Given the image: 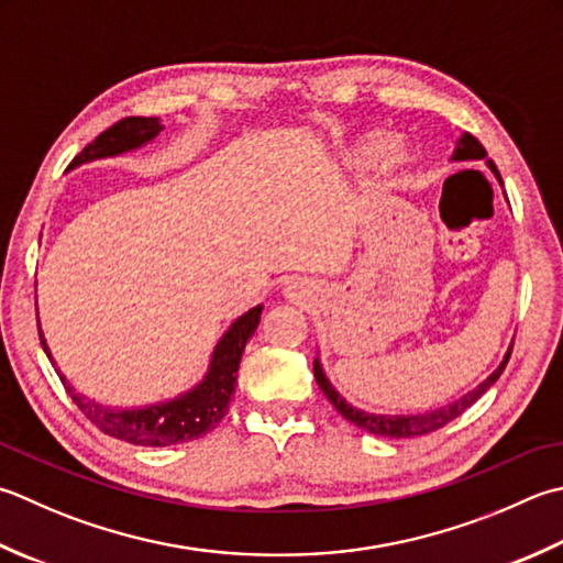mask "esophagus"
<instances>
[{
    "label": "esophagus",
    "mask_w": 563,
    "mask_h": 563,
    "mask_svg": "<svg viewBox=\"0 0 563 563\" xmlns=\"http://www.w3.org/2000/svg\"><path fill=\"white\" fill-rule=\"evenodd\" d=\"M283 295L288 297L290 302H305L307 297L312 295V288H310V285H307L302 278H292V280L285 283Z\"/></svg>",
    "instance_id": "obj_1"
}]
</instances>
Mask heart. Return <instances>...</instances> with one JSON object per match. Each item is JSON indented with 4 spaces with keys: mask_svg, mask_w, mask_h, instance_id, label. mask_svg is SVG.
Wrapping results in <instances>:
<instances>
[{
    "mask_svg": "<svg viewBox=\"0 0 563 563\" xmlns=\"http://www.w3.org/2000/svg\"><path fill=\"white\" fill-rule=\"evenodd\" d=\"M378 151H380L383 173H395L405 163V148L400 146V143L388 141L380 148V139L376 134H368V136H363V139L351 143V146L344 151V156H341V163H344V168H349V170H361V168H366L373 158H376Z\"/></svg>",
    "mask_w": 563,
    "mask_h": 563,
    "instance_id": "1",
    "label": "heart"
}]
</instances>
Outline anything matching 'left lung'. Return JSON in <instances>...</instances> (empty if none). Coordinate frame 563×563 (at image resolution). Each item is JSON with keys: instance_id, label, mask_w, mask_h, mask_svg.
<instances>
[{"instance_id": "8db88e82", "label": "left lung", "mask_w": 563, "mask_h": 563, "mask_svg": "<svg viewBox=\"0 0 563 563\" xmlns=\"http://www.w3.org/2000/svg\"><path fill=\"white\" fill-rule=\"evenodd\" d=\"M451 161H454V163H476V161H483L493 170L495 178H498V183L503 185L500 173H498V168H495V163L488 158L486 148H483L481 141L476 136H471L468 131H464V134L456 139V146H454V153H451ZM510 354H512V344L508 346V351H505L500 366L495 368L486 380H481L476 388L468 390L466 395H461L459 400L449 402L444 407H437V410L417 412V415H376V412L358 410V407L346 402L344 395H341L334 388V385L329 383L319 356L314 358V378H317L319 388H322V393L327 395V400L332 402L336 407V412L344 417V420H349L351 424H356L358 429H363V432H371V434H376V437L407 439V437H422V434H429V432H437V429H442L451 420H456L461 412H466L468 407L476 402L495 380L500 378V373L505 371V366H508Z\"/></svg>"}]
</instances>
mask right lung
Instances as JSON below:
<instances>
[{
	"mask_svg": "<svg viewBox=\"0 0 563 563\" xmlns=\"http://www.w3.org/2000/svg\"><path fill=\"white\" fill-rule=\"evenodd\" d=\"M161 131H163V124L158 117L121 119L114 126H109L104 134H99L90 146H85L80 153H77L70 163V170L77 168V165L102 161V158H114V156H121V153L136 151L156 139ZM261 312H263V305H256L231 322V327L222 334V339L217 341L202 380L192 385L190 390L175 395L173 400L153 402L146 407H131V410L129 407L102 405L95 398H87L82 393H75L68 378L60 373L58 363H55L51 349L46 344V336H43L41 324H38V336H41L43 351H46L48 361L53 363V368L58 371L65 390L70 393L73 402L80 407L82 415L95 427L102 429V432L109 437L121 439V442H129V444H136V446H173V444H185V442H192V439H200L222 422V417L227 415V407L231 402V395H234V388H236V371L241 363V354H244L249 339L258 329Z\"/></svg>",
	"mask_w": 563,
	"mask_h": 563,
	"instance_id": "obj_1",
	"label": "right lung"
}]
</instances>
